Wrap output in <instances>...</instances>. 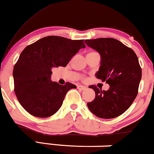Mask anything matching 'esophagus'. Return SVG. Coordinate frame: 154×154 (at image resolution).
Segmentation results:
<instances>
[{
	"label": "esophagus",
	"mask_w": 154,
	"mask_h": 154,
	"mask_svg": "<svg viewBox=\"0 0 154 154\" xmlns=\"http://www.w3.org/2000/svg\"><path fill=\"white\" fill-rule=\"evenodd\" d=\"M77 88L79 90H80V91H85V90H86V87H85L83 85H78L77 86Z\"/></svg>",
	"instance_id": "obj_1"
}]
</instances>
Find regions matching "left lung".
I'll use <instances>...</instances> for the list:
<instances>
[{
  "instance_id": "8db88e82",
  "label": "left lung",
  "mask_w": 154,
  "mask_h": 154,
  "mask_svg": "<svg viewBox=\"0 0 154 154\" xmlns=\"http://www.w3.org/2000/svg\"><path fill=\"white\" fill-rule=\"evenodd\" d=\"M86 45L99 53L100 66L95 76L109 85L108 91L96 86L95 99L87 103L98 117L112 119L122 114L135 99L142 77V70L135 53L114 38L86 40Z\"/></svg>"
}]
</instances>
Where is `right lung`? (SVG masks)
<instances>
[{
    "label": "right lung",
    "mask_w": 154,
    "mask_h": 154,
    "mask_svg": "<svg viewBox=\"0 0 154 154\" xmlns=\"http://www.w3.org/2000/svg\"><path fill=\"white\" fill-rule=\"evenodd\" d=\"M83 40L48 36L26 46L13 70L14 92L22 106L36 117L54 115L61 108L66 93L76 85H61L51 79L52 69L66 66L81 48Z\"/></svg>",
    "instance_id": "obj_1"
}]
</instances>
